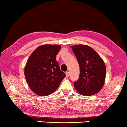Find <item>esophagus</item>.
I'll list each match as a JSON object with an SVG mask.
<instances>
[{
	"instance_id": "obj_1",
	"label": "esophagus",
	"mask_w": 127,
	"mask_h": 127,
	"mask_svg": "<svg viewBox=\"0 0 127 127\" xmlns=\"http://www.w3.org/2000/svg\"><path fill=\"white\" fill-rule=\"evenodd\" d=\"M66 77H69L70 76V72H68V71L66 72Z\"/></svg>"
}]
</instances>
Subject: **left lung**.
Segmentation results:
<instances>
[{
	"instance_id": "1",
	"label": "left lung",
	"mask_w": 127,
	"mask_h": 127,
	"mask_svg": "<svg viewBox=\"0 0 127 127\" xmlns=\"http://www.w3.org/2000/svg\"><path fill=\"white\" fill-rule=\"evenodd\" d=\"M71 48L80 66L79 78L74 83L75 89L86 96L96 94L105 83L106 67L104 61L89 46L78 44L72 46Z\"/></svg>"
}]
</instances>
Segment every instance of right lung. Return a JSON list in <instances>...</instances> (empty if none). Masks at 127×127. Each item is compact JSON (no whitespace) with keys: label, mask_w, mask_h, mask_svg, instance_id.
<instances>
[{"label":"right lung","mask_w":127,"mask_h":127,"mask_svg":"<svg viewBox=\"0 0 127 127\" xmlns=\"http://www.w3.org/2000/svg\"><path fill=\"white\" fill-rule=\"evenodd\" d=\"M61 46L43 44L33 51L24 68L28 86L37 95L46 96L59 88L66 75L56 59Z\"/></svg>","instance_id":"add662e5"}]
</instances>
